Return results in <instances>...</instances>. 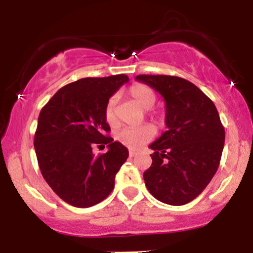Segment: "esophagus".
<instances>
[{"mask_svg": "<svg viewBox=\"0 0 253 253\" xmlns=\"http://www.w3.org/2000/svg\"><path fill=\"white\" fill-rule=\"evenodd\" d=\"M134 156H137V151H133V150H131V151H129V157H134Z\"/></svg>", "mask_w": 253, "mask_h": 253, "instance_id": "1", "label": "esophagus"}]
</instances>
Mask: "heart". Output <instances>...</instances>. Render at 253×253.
Listing matches in <instances>:
<instances>
[{"label": "heart", "instance_id": "obj_1", "mask_svg": "<svg viewBox=\"0 0 253 253\" xmlns=\"http://www.w3.org/2000/svg\"><path fill=\"white\" fill-rule=\"evenodd\" d=\"M128 95L137 104H139L143 109H150L156 103V93L151 87L145 84H133L128 90ZM118 96H112L108 99L104 108V119L110 126H115L118 122ZM154 119L160 120L162 116L161 114H150ZM156 135V129L151 125H144L140 127H133V128H124L116 134V138L120 143L126 145L129 149H140L150 140L154 139Z\"/></svg>", "mask_w": 253, "mask_h": 253}]
</instances>
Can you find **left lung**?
<instances>
[{
  "instance_id": "left-lung-1",
  "label": "left lung",
  "mask_w": 253,
  "mask_h": 253,
  "mask_svg": "<svg viewBox=\"0 0 253 253\" xmlns=\"http://www.w3.org/2000/svg\"><path fill=\"white\" fill-rule=\"evenodd\" d=\"M166 101L168 129L149 146L152 165L144 171L149 192L162 203L184 205L204 191L217 171L224 127L211 99L188 80L137 76Z\"/></svg>"
}]
</instances>
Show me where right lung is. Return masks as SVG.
Masks as SVG:
<instances>
[{"label": "right lung", "mask_w": 253, "mask_h": 253, "mask_svg": "<svg viewBox=\"0 0 253 253\" xmlns=\"http://www.w3.org/2000/svg\"><path fill=\"white\" fill-rule=\"evenodd\" d=\"M128 82L125 74L83 78L61 87L42 108L35 133V150L44 180L66 203L88 208L104 201L128 150L105 133L108 99ZM107 145L95 157L92 146Z\"/></svg>", "instance_id": "1"}]
</instances>
